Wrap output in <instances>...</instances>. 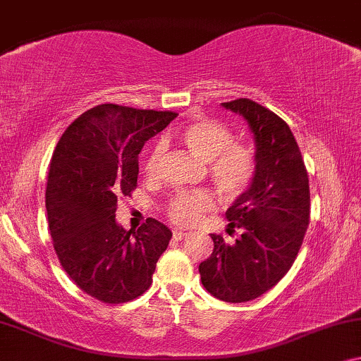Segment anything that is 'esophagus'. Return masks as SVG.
<instances>
[{"label":"esophagus","instance_id":"esophagus-1","mask_svg":"<svg viewBox=\"0 0 361 361\" xmlns=\"http://www.w3.org/2000/svg\"><path fill=\"white\" fill-rule=\"evenodd\" d=\"M188 235H190V232H185V231H173V238H176V240H183V238H186Z\"/></svg>","mask_w":361,"mask_h":361}]
</instances>
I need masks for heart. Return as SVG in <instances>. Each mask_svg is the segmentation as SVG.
<instances>
[{"label": "heart", "instance_id": "heart-1", "mask_svg": "<svg viewBox=\"0 0 361 361\" xmlns=\"http://www.w3.org/2000/svg\"><path fill=\"white\" fill-rule=\"evenodd\" d=\"M180 140L197 159L207 161V173L216 190L233 201L245 195L257 176V155L252 147L233 142V134L219 121L200 118L180 129ZM164 145L155 144L145 159L144 171L149 178L159 173ZM214 196L206 190L180 191L166 204V216L178 226H195L201 214L214 207Z\"/></svg>", "mask_w": 361, "mask_h": 361}]
</instances>
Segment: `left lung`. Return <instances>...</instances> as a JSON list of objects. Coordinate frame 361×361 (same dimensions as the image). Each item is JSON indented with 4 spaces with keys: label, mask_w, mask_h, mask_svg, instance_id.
<instances>
[{
    "label": "left lung",
    "mask_w": 361,
    "mask_h": 361,
    "mask_svg": "<svg viewBox=\"0 0 361 361\" xmlns=\"http://www.w3.org/2000/svg\"><path fill=\"white\" fill-rule=\"evenodd\" d=\"M242 114L255 137L257 176L227 209L235 243L211 233L214 250L201 262L202 286L226 302L252 301L289 271L311 216L307 170L291 129L265 106L247 98L222 103Z\"/></svg>",
    "instance_id": "left-lung-1"
}]
</instances>
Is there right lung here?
Returning a JSON list of instances; mask_svg holds the SVG:
<instances>
[{"label": "right lung", "instance_id": "obj_1", "mask_svg": "<svg viewBox=\"0 0 361 361\" xmlns=\"http://www.w3.org/2000/svg\"><path fill=\"white\" fill-rule=\"evenodd\" d=\"M176 116L99 104L75 119L55 147L45 190L54 250L70 280L101 302L144 294L169 247V227L149 217L128 232L116 209L137 188L142 147Z\"/></svg>", "mask_w": 361, "mask_h": 361}]
</instances>
